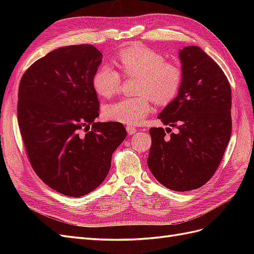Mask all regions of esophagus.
<instances>
[{
    "label": "esophagus",
    "mask_w": 254,
    "mask_h": 254,
    "mask_svg": "<svg viewBox=\"0 0 254 254\" xmlns=\"http://www.w3.org/2000/svg\"><path fill=\"white\" fill-rule=\"evenodd\" d=\"M127 132H128V134H134L137 130H136V128L134 127V126H127Z\"/></svg>",
    "instance_id": "34e87169"
}]
</instances>
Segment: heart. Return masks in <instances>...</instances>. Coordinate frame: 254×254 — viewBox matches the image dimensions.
I'll use <instances>...</instances> for the list:
<instances>
[{"label": "heart", "instance_id": "1", "mask_svg": "<svg viewBox=\"0 0 254 254\" xmlns=\"http://www.w3.org/2000/svg\"><path fill=\"white\" fill-rule=\"evenodd\" d=\"M118 63L126 75L140 76L137 96L126 97L104 107V117L128 126L140 125L152 112V101L167 105L178 95L182 84V70L174 63L165 61L163 55L148 48L137 47L122 50ZM120 73L108 64L99 65L92 86L98 95L111 97L121 89Z\"/></svg>", "mask_w": 254, "mask_h": 254}]
</instances>
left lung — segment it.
I'll list each match as a JSON object with an SVG mask.
<instances>
[{
    "label": "left lung",
    "instance_id": "8db88e82",
    "mask_svg": "<svg viewBox=\"0 0 254 254\" xmlns=\"http://www.w3.org/2000/svg\"><path fill=\"white\" fill-rule=\"evenodd\" d=\"M179 57L178 96L158 115L177 132L166 135L161 127L149 129L147 164L165 188L188 191L209 181L224 157L232 131V97L225 73L200 48H184Z\"/></svg>",
    "mask_w": 254,
    "mask_h": 254
}]
</instances>
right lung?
Segmentation results:
<instances>
[{"label":"right lung","mask_w":254,"mask_h":254,"mask_svg":"<svg viewBox=\"0 0 254 254\" xmlns=\"http://www.w3.org/2000/svg\"><path fill=\"white\" fill-rule=\"evenodd\" d=\"M101 63L93 45H68L38 59L20 81L18 123L29 163L47 186L70 197L105 180L127 135L121 123L94 122L99 102L92 76Z\"/></svg>","instance_id":"right-lung-1"}]
</instances>
